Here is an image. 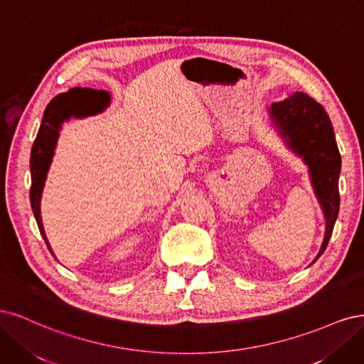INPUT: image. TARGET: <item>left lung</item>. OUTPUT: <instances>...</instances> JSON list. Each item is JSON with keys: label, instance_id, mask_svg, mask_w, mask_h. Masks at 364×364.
Wrapping results in <instances>:
<instances>
[{"label": "left lung", "instance_id": "obj_1", "mask_svg": "<svg viewBox=\"0 0 364 364\" xmlns=\"http://www.w3.org/2000/svg\"><path fill=\"white\" fill-rule=\"evenodd\" d=\"M269 118L284 145L302 159L309 168L313 192L325 218V234L321 250L311 264L323 254L338 215V175L342 159L337 148L333 124L319 102L304 92L274 102Z\"/></svg>", "mask_w": 364, "mask_h": 364}]
</instances>
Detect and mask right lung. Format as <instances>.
Returning a JSON list of instances; mask_svg holds the SVG:
<instances>
[{
    "label": "right lung",
    "instance_id": "obj_1",
    "mask_svg": "<svg viewBox=\"0 0 364 364\" xmlns=\"http://www.w3.org/2000/svg\"><path fill=\"white\" fill-rule=\"evenodd\" d=\"M112 101L110 93L107 90H95L87 87H73L65 93H58L51 102L46 105L42 124L38 132L36 140H34L30 157V172H31V189H30V203L33 215L36 218L39 231L48 246L50 252L54 255L50 242L42 224L41 216V199L46 175H48L51 161L54 157V151L57 146L58 136L65 122L71 118H87V116L98 114L109 107Z\"/></svg>",
    "mask_w": 364,
    "mask_h": 364
}]
</instances>
